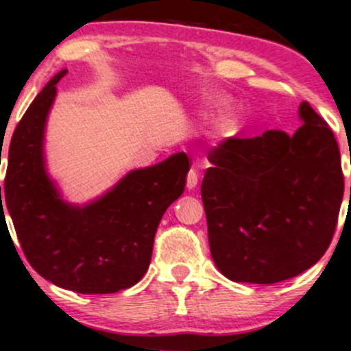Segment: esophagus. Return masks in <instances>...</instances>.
I'll return each mask as SVG.
<instances>
[{
    "instance_id": "esophagus-1",
    "label": "esophagus",
    "mask_w": 351,
    "mask_h": 351,
    "mask_svg": "<svg viewBox=\"0 0 351 351\" xmlns=\"http://www.w3.org/2000/svg\"><path fill=\"white\" fill-rule=\"evenodd\" d=\"M198 170H195V168H191V170L188 171V176H186V188L188 189H195L196 184H198Z\"/></svg>"
}]
</instances>
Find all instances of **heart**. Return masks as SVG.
<instances>
[{
    "label": "heart",
    "instance_id": "obj_1",
    "mask_svg": "<svg viewBox=\"0 0 351 351\" xmlns=\"http://www.w3.org/2000/svg\"><path fill=\"white\" fill-rule=\"evenodd\" d=\"M224 104H226V100H224V99L209 100V106H211V107H223ZM236 127H237L236 117H228V119L221 120V123L217 125V128H219L221 134H231V132H234Z\"/></svg>",
    "mask_w": 351,
    "mask_h": 351
}]
</instances>
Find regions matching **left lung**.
<instances>
[{
	"label": "left lung",
	"instance_id": "obj_1",
	"mask_svg": "<svg viewBox=\"0 0 351 351\" xmlns=\"http://www.w3.org/2000/svg\"><path fill=\"white\" fill-rule=\"evenodd\" d=\"M293 135L265 130L209 150L201 198L216 267L234 282L295 277L332 243L343 199L340 150L320 115L302 102Z\"/></svg>",
	"mask_w": 351,
	"mask_h": 351
}]
</instances>
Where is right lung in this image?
Listing matches in <instances>:
<instances>
[{
  "mask_svg": "<svg viewBox=\"0 0 351 351\" xmlns=\"http://www.w3.org/2000/svg\"><path fill=\"white\" fill-rule=\"evenodd\" d=\"M52 77L16 127L8 153L5 211L13 219L27 263L58 287L79 293H114L132 287L152 261L156 228L184 191L186 153L123 176L106 195L79 206L60 196L46 170L44 132L56 99ZM6 219V217H5Z\"/></svg>",
  "mask_w": 351,
  "mask_h": 351,
  "instance_id": "add662e5",
  "label": "right lung"
}]
</instances>
